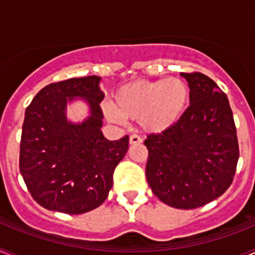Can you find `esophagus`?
Returning a JSON list of instances; mask_svg holds the SVG:
<instances>
[{"label":"esophagus","instance_id":"obj_1","mask_svg":"<svg viewBox=\"0 0 255 255\" xmlns=\"http://www.w3.org/2000/svg\"><path fill=\"white\" fill-rule=\"evenodd\" d=\"M140 143H143V139H141L140 136H138V135H131V136H130V144H131V145Z\"/></svg>","mask_w":255,"mask_h":255}]
</instances>
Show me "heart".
<instances>
[{"label":"heart","mask_w":255,"mask_h":255,"mask_svg":"<svg viewBox=\"0 0 255 255\" xmlns=\"http://www.w3.org/2000/svg\"><path fill=\"white\" fill-rule=\"evenodd\" d=\"M189 97L188 84L180 78L138 80L119 88L112 97V105L106 106L103 111L110 121L139 120L141 129L159 134L181 120Z\"/></svg>","instance_id":"obj_1"}]
</instances>
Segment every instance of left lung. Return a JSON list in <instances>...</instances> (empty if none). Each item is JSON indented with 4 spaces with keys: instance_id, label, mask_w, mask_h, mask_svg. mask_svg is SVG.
Returning <instances> with one entry per match:
<instances>
[{
    "instance_id": "left-lung-1",
    "label": "left lung",
    "mask_w": 255,
    "mask_h": 255,
    "mask_svg": "<svg viewBox=\"0 0 255 255\" xmlns=\"http://www.w3.org/2000/svg\"><path fill=\"white\" fill-rule=\"evenodd\" d=\"M190 89V106L176 125L150 134L145 176L167 206L193 209L224 194L233 182L239 144L226 94L200 73H180Z\"/></svg>"
}]
</instances>
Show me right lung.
Masks as SVG:
<instances>
[{
  "label": "right lung",
  "mask_w": 255,
  "mask_h": 255,
  "mask_svg": "<svg viewBox=\"0 0 255 255\" xmlns=\"http://www.w3.org/2000/svg\"><path fill=\"white\" fill-rule=\"evenodd\" d=\"M101 76L67 79L38 92L25 110L20 141V172L29 193L49 211L82 215L100 207L125 157L129 136L108 140L102 132ZM82 99L88 116L74 123L67 106Z\"/></svg>",
  "instance_id": "add662e5"
}]
</instances>
